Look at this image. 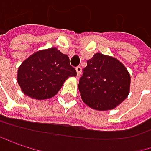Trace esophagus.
Returning a JSON list of instances; mask_svg holds the SVG:
<instances>
[{
    "label": "esophagus",
    "instance_id": "34e87169",
    "mask_svg": "<svg viewBox=\"0 0 151 151\" xmlns=\"http://www.w3.org/2000/svg\"><path fill=\"white\" fill-rule=\"evenodd\" d=\"M76 71H77V76L79 77L80 75L81 74V66L76 67Z\"/></svg>",
    "mask_w": 151,
    "mask_h": 151
}]
</instances>
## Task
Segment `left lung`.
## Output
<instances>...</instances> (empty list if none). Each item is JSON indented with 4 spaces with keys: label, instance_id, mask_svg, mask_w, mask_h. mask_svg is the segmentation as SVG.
Instances as JSON below:
<instances>
[{
    "label": "left lung",
    "instance_id": "left-lung-1",
    "mask_svg": "<svg viewBox=\"0 0 151 151\" xmlns=\"http://www.w3.org/2000/svg\"><path fill=\"white\" fill-rule=\"evenodd\" d=\"M82 72L79 90L83 102L89 107L110 110L127 98L131 77L117 59L98 52L87 62Z\"/></svg>",
    "mask_w": 151,
    "mask_h": 151
}]
</instances>
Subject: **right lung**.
<instances>
[{
	"mask_svg": "<svg viewBox=\"0 0 151 151\" xmlns=\"http://www.w3.org/2000/svg\"><path fill=\"white\" fill-rule=\"evenodd\" d=\"M76 75L68 55L56 48H49L25 60L18 70L17 80L25 95L42 100L55 96L63 82Z\"/></svg>",
	"mask_w": 151,
	"mask_h": 151,
	"instance_id": "obj_1",
	"label": "right lung"
}]
</instances>
